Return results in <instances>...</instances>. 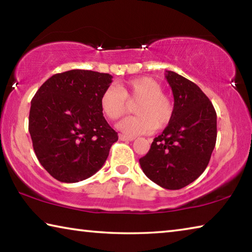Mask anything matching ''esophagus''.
<instances>
[{"instance_id": "esophagus-1", "label": "esophagus", "mask_w": 252, "mask_h": 252, "mask_svg": "<svg viewBox=\"0 0 252 252\" xmlns=\"http://www.w3.org/2000/svg\"><path fill=\"white\" fill-rule=\"evenodd\" d=\"M119 139H120L121 141H133L134 140L133 136H127L125 134H119Z\"/></svg>"}]
</instances>
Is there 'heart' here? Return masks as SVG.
<instances>
[{
    "instance_id": "obj_1",
    "label": "heart",
    "mask_w": 252,
    "mask_h": 252,
    "mask_svg": "<svg viewBox=\"0 0 252 252\" xmlns=\"http://www.w3.org/2000/svg\"><path fill=\"white\" fill-rule=\"evenodd\" d=\"M163 88L155 79L141 76L108 87L102 92L100 106L111 120L121 118L126 111V100L139 101L135 108L138 116L127 117L118 123V129L129 136L148 134L157 127H163L171 121L174 104L171 97L162 92Z\"/></svg>"
}]
</instances>
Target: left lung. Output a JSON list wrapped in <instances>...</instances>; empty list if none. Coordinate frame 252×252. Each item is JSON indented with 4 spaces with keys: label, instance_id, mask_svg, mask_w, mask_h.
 <instances>
[{
    "label": "left lung",
    "instance_id": "left-lung-1",
    "mask_svg": "<svg viewBox=\"0 0 252 252\" xmlns=\"http://www.w3.org/2000/svg\"><path fill=\"white\" fill-rule=\"evenodd\" d=\"M165 79L173 93V116L139 162L151 181L178 190L206 170L216 146L217 113L197 84L172 71H165Z\"/></svg>",
    "mask_w": 252,
    "mask_h": 252
}]
</instances>
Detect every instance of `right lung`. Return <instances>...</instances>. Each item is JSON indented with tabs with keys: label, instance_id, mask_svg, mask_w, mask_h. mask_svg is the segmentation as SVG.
<instances>
[{
	"label": "right lung",
	"instance_id": "add662e5",
	"mask_svg": "<svg viewBox=\"0 0 252 252\" xmlns=\"http://www.w3.org/2000/svg\"><path fill=\"white\" fill-rule=\"evenodd\" d=\"M112 75L71 70L51 76L31 101L29 131L37 160L54 179L74 183L103 167L118 133L100 97Z\"/></svg>",
	"mask_w": 252,
	"mask_h": 252
}]
</instances>
